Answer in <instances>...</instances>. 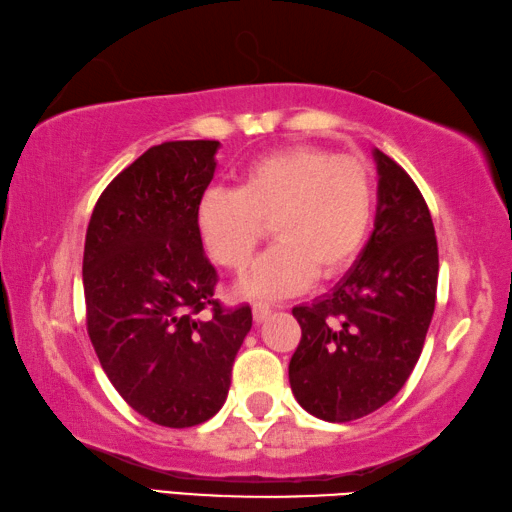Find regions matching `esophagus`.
<instances>
[{
	"instance_id": "34e87169",
	"label": "esophagus",
	"mask_w": 512,
	"mask_h": 512,
	"mask_svg": "<svg viewBox=\"0 0 512 512\" xmlns=\"http://www.w3.org/2000/svg\"><path fill=\"white\" fill-rule=\"evenodd\" d=\"M271 316V307L268 305H262V302H259V305H253V318H255V323H264V320Z\"/></svg>"
}]
</instances>
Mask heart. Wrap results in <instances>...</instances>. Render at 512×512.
I'll list each match as a JSON object with an SVG mask.
<instances>
[{
  "label": "heart",
  "instance_id": "b5f03b06",
  "mask_svg": "<svg viewBox=\"0 0 512 512\" xmlns=\"http://www.w3.org/2000/svg\"><path fill=\"white\" fill-rule=\"evenodd\" d=\"M377 187L366 160L314 144L259 155L239 189L212 187L196 207V228L216 264L241 273L271 223L277 244L241 280L246 296L275 300L314 277L341 275L366 246Z\"/></svg>",
  "mask_w": 512,
  "mask_h": 512
}]
</instances>
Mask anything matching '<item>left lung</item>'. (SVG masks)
<instances>
[{
    "instance_id": "8db88e82",
    "label": "left lung",
    "mask_w": 512,
    "mask_h": 512,
    "mask_svg": "<svg viewBox=\"0 0 512 512\" xmlns=\"http://www.w3.org/2000/svg\"><path fill=\"white\" fill-rule=\"evenodd\" d=\"M375 230L336 287L293 307L302 339L289 363L302 409L327 422L391 402L420 359L436 307L438 244L420 189L375 149Z\"/></svg>"
}]
</instances>
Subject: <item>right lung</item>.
Listing matches in <instances>:
<instances>
[{"label": "right lung", "instance_id": "1", "mask_svg": "<svg viewBox=\"0 0 512 512\" xmlns=\"http://www.w3.org/2000/svg\"><path fill=\"white\" fill-rule=\"evenodd\" d=\"M219 146H151L103 189L85 235V316L101 368L131 409L171 429L219 413L253 325L248 305L214 298L219 275L196 228Z\"/></svg>", "mask_w": 512, "mask_h": 512}]
</instances>
